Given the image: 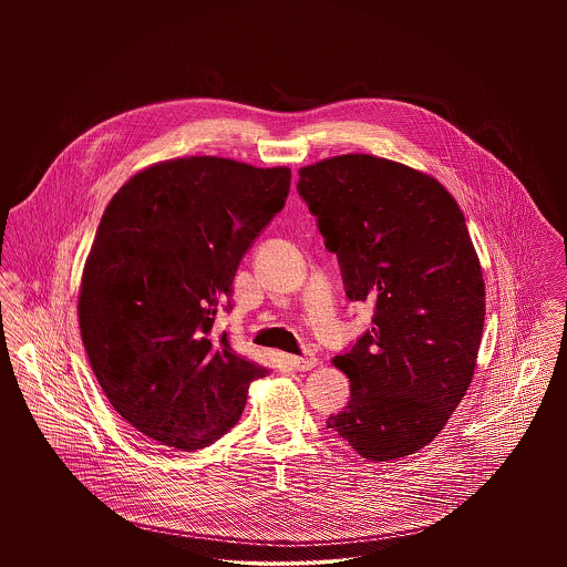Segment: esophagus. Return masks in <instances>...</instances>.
Listing matches in <instances>:
<instances>
[{
	"mask_svg": "<svg viewBox=\"0 0 567 567\" xmlns=\"http://www.w3.org/2000/svg\"><path fill=\"white\" fill-rule=\"evenodd\" d=\"M287 361H289V365L293 368V370H299V372H303V370H312L317 363H319V359L315 357V354H306V357H287Z\"/></svg>",
	"mask_w": 567,
	"mask_h": 567,
	"instance_id": "obj_1",
	"label": "esophagus"
}]
</instances>
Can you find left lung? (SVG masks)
Returning <instances> with one entry per match:
<instances>
[{"label": "left lung", "mask_w": 567, "mask_h": 567, "mask_svg": "<svg viewBox=\"0 0 567 567\" xmlns=\"http://www.w3.org/2000/svg\"><path fill=\"white\" fill-rule=\"evenodd\" d=\"M299 197L372 329L333 359L351 402L327 419L370 461L427 446L465 395L485 324V280L465 218L435 178L372 155L299 169Z\"/></svg>", "instance_id": "8db88e82"}]
</instances>
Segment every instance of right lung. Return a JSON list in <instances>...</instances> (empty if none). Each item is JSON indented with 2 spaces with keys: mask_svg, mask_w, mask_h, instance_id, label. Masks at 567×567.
Wrapping results in <instances>:
<instances>
[{
  "mask_svg": "<svg viewBox=\"0 0 567 567\" xmlns=\"http://www.w3.org/2000/svg\"><path fill=\"white\" fill-rule=\"evenodd\" d=\"M289 185V167L185 157L142 169L110 199L82 271V342L112 408L163 446L216 442L268 374L213 324Z\"/></svg>",
  "mask_w": 567,
  "mask_h": 567,
  "instance_id": "right-lung-1",
  "label": "right lung"
}]
</instances>
